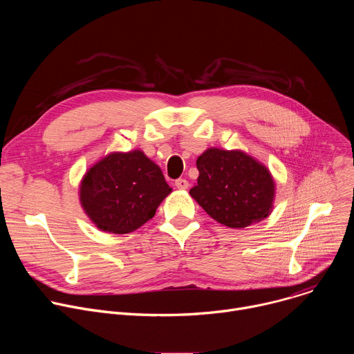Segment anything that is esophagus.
Listing matches in <instances>:
<instances>
[{
  "instance_id": "1",
  "label": "esophagus",
  "mask_w": 354,
  "mask_h": 354,
  "mask_svg": "<svg viewBox=\"0 0 354 354\" xmlns=\"http://www.w3.org/2000/svg\"><path fill=\"white\" fill-rule=\"evenodd\" d=\"M175 186L180 190H186L189 187V182L186 179H176L175 180Z\"/></svg>"
}]
</instances>
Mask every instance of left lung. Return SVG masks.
<instances>
[{"label":"left lung","mask_w":354,"mask_h":354,"mask_svg":"<svg viewBox=\"0 0 354 354\" xmlns=\"http://www.w3.org/2000/svg\"><path fill=\"white\" fill-rule=\"evenodd\" d=\"M197 183L190 196L212 218L245 228L270 216L276 183L266 165L242 149L207 148L196 161Z\"/></svg>","instance_id":"obj_1"}]
</instances>
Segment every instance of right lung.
Returning a JSON list of instances; mask_svg holds the SVG:
<instances>
[{
	"label": "right lung",
	"mask_w": 354,
	"mask_h": 354,
	"mask_svg": "<svg viewBox=\"0 0 354 354\" xmlns=\"http://www.w3.org/2000/svg\"><path fill=\"white\" fill-rule=\"evenodd\" d=\"M171 192L161 168L141 149H133L113 151L88 168L78 196L100 231L129 234L153 218Z\"/></svg>",
	"instance_id": "1"
}]
</instances>
